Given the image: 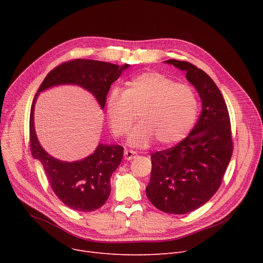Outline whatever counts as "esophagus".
<instances>
[{"label": "esophagus", "mask_w": 263, "mask_h": 263, "mask_svg": "<svg viewBox=\"0 0 263 263\" xmlns=\"http://www.w3.org/2000/svg\"><path fill=\"white\" fill-rule=\"evenodd\" d=\"M123 157H124V159H126V160L131 161V160H133V159H135L137 157V153H136V151H134V150H130L129 149V150L124 151Z\"/></svg>", "instance_id": "obj_1"}]
</instances>
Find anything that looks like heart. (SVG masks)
Returning <instances> with one entry per match:
<instances>
[{"mask_svg": "<svg viewBox=\"0 0 263 263\" xmlns=\"http://www.w3.org/2000/svg\"><path fill=\"white\" fill-rule=\"evenodd\" d=\"M133 146H147L154 140L160 145L181 141L194 126L198 112L195 91L185 84L158 72H144L127 83L126 90L113 88L106 98V115L115 136L126 134Z\"/></svg>", "mask_w": 263, "mask_h": 263, "instance_id": "obj_1", "label": "heart"}]
</instances>
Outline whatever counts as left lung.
<instances>
[{"label": "left lung", "instance_id": "left-lung-1", "mask_svg": "<svg viewBox=\"0 0 263 263\" xmlns=\"http://www.w3.org/2000/svg\"><path fill=\"white\" fill-rule=\"evenodd\" d=\"M195 86L202 110L189 136L176 146L151 155L146 195L157 209L185 214L208 201L222 184L233 143L230 117L223 95L201 69L185 61L168 60Z\"/></svg>", "mask_w": 263, "mask_h": 263}]
</instances>
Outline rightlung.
I'll list each match as a JSON object with an SVG mask.
<instances>
[{
  "mask_svg": "<svg viewBox=\"0 0 263 263\" xmlns=\"http://www.w3.org/2000/svg\"><path fill=\"white\" fill-rule=\"evenodd\" d=\"M128 64L118 65L92 60L64 62L47 74L38 92L54 85L77 84L89 90L103 108L110 85ZM30 114V147L33 159L43 164L48 181L64 204L81 212H91L106 202L110 193V177L119 166L123 148L119 145H99L95 153L78 162H62L49 156L40 146L34 129V104Z\"/></svg>",
  "mask_w": 263,
  "mask_h": 263,
  "instance_id": "obj_1",
  "label": "right lung"
}]
</instances>
